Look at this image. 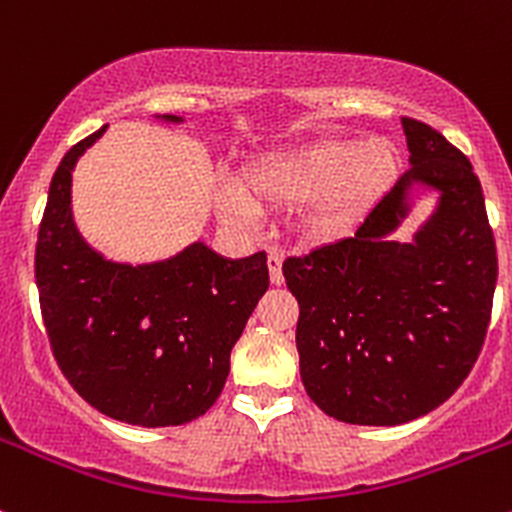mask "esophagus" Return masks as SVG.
Instances as JSON below:
<instances>
[{
  "instance_id": "esophagus-1",
  "label": "esophagus",
  "mask_w": 512,
  "mask_h": 512,
  "mask_svg": "<svg viewBox=\"0 0 512 512\" xmlns=\"http://www.w3.org/2000/svg\"><path fill=\"white\" fill-rule=\"evenodd\" d=\"M267 270H270L272 285H282V282H285V275H282V255H280V252H270V257H267Z\"/></svg>"
}]
</instances>
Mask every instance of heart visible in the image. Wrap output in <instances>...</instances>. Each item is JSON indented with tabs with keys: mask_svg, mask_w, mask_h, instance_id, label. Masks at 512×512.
<instances>
[{
	"mask_svg": "<svg viewBox=\"0 0 512 512\" xmlns=\"http://www.w3.org/2000/svg\"><path fill=\"white\" fill-rule=\"evenodd\" d=\"M394 175L396 151L386 138H322L252 158L215 203L220 218L237 227L260 225L262 208L312 205L314 232H337L359 220Z\"/></svg>",
	"mask_w": 512,
	"mask_h": 512,
	"instance_id": "b5f03b06",
	"label": "heart"
}]
</instances>
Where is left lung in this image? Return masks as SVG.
Here are the masks:
<instances>
[{
    "mask_svg": "<svg viewBox=\"0 0 512 512\" xmlns=\"http://www.w3.org/2000/svg\"><path fill=\"white\" fill-rule=\"evenodd\" d=\"M411 168L352 237L287 257L299 302V374L327 416L399 426L463 384L490 322L498 260L471 160L438 131L401 118ZM423 192L437 208L409 243L389 238Z\"/></svg>",
    "mask_w": 512,
    "mask_h": 512,
    "instance_id": "left-lung-1",
    "label": "left lung"
}]
</instances>
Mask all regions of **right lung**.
<instances>
[{"label":"right lung","mask_w":512,"mask_h":512,"mask_svg":"<svg viewBox=\"0 0 512 512\" xmlns=\"http://www.w3.org/2000/svg\"><path fill=\"white\" fill-rule=\"evenodd\" d=\"M106 128L76 143L51 178L36 242L41 317L61 371L94 409L131 426H183L223 391L232 347L270 287L267 255L230 260L195 240L133 265L96 250L74 220L71 180Z\"/></svg>","instance_id":"add662e5"}]
</instances>
